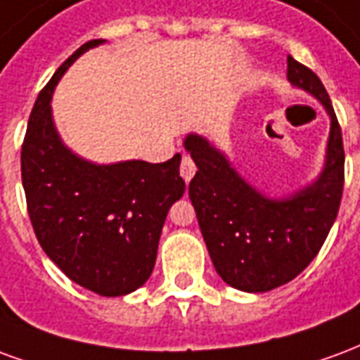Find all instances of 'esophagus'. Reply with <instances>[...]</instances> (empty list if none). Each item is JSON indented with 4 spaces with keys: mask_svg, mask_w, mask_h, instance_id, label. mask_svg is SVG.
Listing matches in <instances>:
<instances>
[{
    "mask_svg": "<svg viewBox=\"0 0 360 360\" xmlns=\"http://www.w3.org/2000/svg\"><path fill=\"white\" fill-rule=\"evenodd\" d=\"M180 174L186 182H190L193 174H195V162L191 161L190 155H184L182 162H180Z\"/></svg>",
    "mask_w": 360,
    "mask_h": 360,
    "instance_id": "esophagus-1",
    "label": "esophagus"
}]
</instances>
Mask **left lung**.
<instances>
[{"label":"left lung","instance_id":"left-lung-1","mask_svg":"<svg viewBox=\"0 0 360 360\" xmlns=\"http://www.w3.org/2000/svg\"><path fill=\"white\" fill-rule=\"evenodd\" d=\"M288 82L319 99L330 117L322 170L297 191L266 195L209 138L193 132L184 138L198 167L188 191L212 264L228 285L248 293H264L301 274L322 248L342 201L345 153L326 88L293 57H288Z\"/></svg>","mask_w":360,"mask_h":360}]
</instances>
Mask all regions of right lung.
I'll return each instance as SVG.
<instances>
[{
  "label": "right lung",
  "mask_w": 360,
  "mask_h": 360,
  "mask_svg": "<svg viewBox=\"0 0 360 360\" xmlns=\"http://www.w3.org/2000/svg\"><path fill=\"white\" fill-rule=\"evenodd\" d=\"M105 40L76 49L40 91L26 128L20 170L28 214L46 255L67 276L103 297L128 295L146 284L157 259L165 219L184 195L176 153L159 165H99L65 146L51 97L72 63Z\"/></svg>",
  "instance_id": "1"
}]
</instances>
